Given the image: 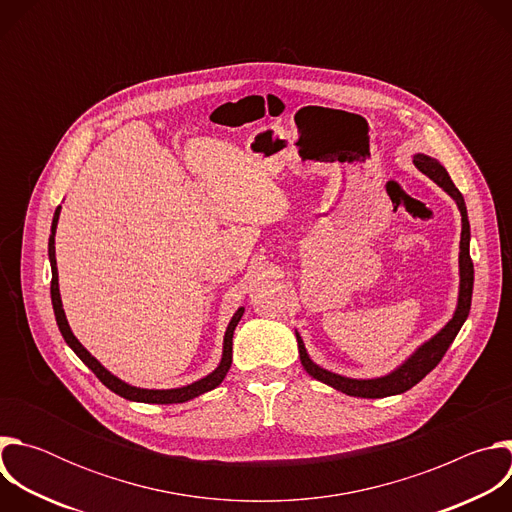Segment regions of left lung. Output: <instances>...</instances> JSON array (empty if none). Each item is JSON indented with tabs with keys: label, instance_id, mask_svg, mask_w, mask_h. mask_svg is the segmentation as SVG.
I'll return each mask as SVG.
<instances>
[{
	"label": "left lung",
	"instance_id": "obj_1",
	"mask_svg": "<svg viewBox=\"0 0 512 512\" xmlns=\"http://www.w3.org/2000/svg\"><path fill=\"white\" fill-rule=\"evenodd\" d=\"M413 164L419 172H423L427 178H431L437 186H440L444 192H448L462 214V235H460V291H458V306L456 312L452 316V320L437 332L435 336H431L427 342H423L403 364L395 371H391L385 377H377V379H350V377H342L336 373H330L310 358L302 336L296 332V340H298V350H300V360L302 367L306 369V373L310 377H314L316 381L326 383L328 387L346 393L350 397H362V399H381V397H391V395H401L405 391H409L411 387H415L427 373H431L437 362H440L446 354V350L450 348V344L454 342V338L458 336L460 328L464 326L468 314H470V304H472V287H474V265L470 259V223H468V210H466V202L462 192L454 186L450 174L446 172V168L437 162L435 158H429L425 154H415L413 156Z\"/></svg>",
	"mask_w": 512,
	"mask_h": 512
}]
</instances>
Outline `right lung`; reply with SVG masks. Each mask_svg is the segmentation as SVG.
<instances>
[{"instance_id":"obj_1","label":"right lung","mask_w":512,"mask_h":512,"mask_svg":"<svg viewBox=\"0 0 512 512\" xmlns=\"http://www.w3.org/2000/svg\"><path fill=\"white\" fill-rule=\"evenodd\" d=\"M58 216H60V206L56 208L54 212V218H52V229H50V239H48V259H50V267H52V281H50V298H52V308H54V316H56V324H58V330L64 338V342L75 350V354L87 364V367L99 377V381L111 389L113 393H117L119 397L123 399H129V401H137V403H158V405H170V403H186L206 391H212L214 387H218L223 383V379L227 377L229 369H231V362H233V334H235V328L245 312V308H239L235 312V316L231 318L229 326H227V332H225V342H223V358L221 362H218V367L206 375L204 379L200 381H194L186 387H178V389H141V387H133L125 381H121L119 377H115L113 373H109L103 364L77 340V336L72 334L70 326H68V320L64 316V310H62V300H60V289H58V269H56V249H54V235H56V225H58Z\"/></svg>"}]
</instances>
